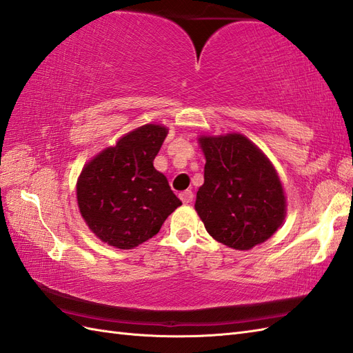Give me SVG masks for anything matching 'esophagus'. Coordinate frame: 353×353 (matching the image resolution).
Returning a JSON list of instances; mask_svg holds the SVG:
<instances>
[{"instance_id":"1","label":"esophagus","mask_w":353,"mask_h":353,"mask_svg":"<svg viewBox=\"0 0 353 353\" xmlns=\"http://www.w3.org/2000/svg\"><path fill=\"white\" fill-rule=\"evenodd\" d=\"M179 198H181V201L184 203H190L193 201V192L192 190H185V192H181L179 193Z\"/></svg>"}]
</instances>
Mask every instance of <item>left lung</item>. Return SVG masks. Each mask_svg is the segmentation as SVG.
<instances>
[{
    "label": "left lung",
    "mask_w": 353,
    "mask_h": 353,
    "mask_svg": "<svg viewBox=\"0 0 353 353\" xmlns=\"http://www.w3.org/2000/svg\"><path fill=\"white\" fill-rule=\"evenodd\" d=\"M199 145L205 168L194 208L210 236L239 250L270 239L285 219V196L268 157L241 134L202 136Z\"/></svg>",
    "instance_id": "obj_1"
}]
</instances>
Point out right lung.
<instances>
[{
    "instance_id": "1",
    "label": "right lung",
    "mask_w": 353,
    "mask_h": 353,
    "mask_svg": "<svg viewBox=\"0 0 353 353\" xmlns=\"http://www.w3.org/2000/svg\"><path fill=\"white\" fill-rule=\"evenodd\" d=\"M166 136L163 125H143L84 166L77 183L78 208L90 231L107 245H142L181 205L152 164Z\"/></svg>"
}]
</instances>
